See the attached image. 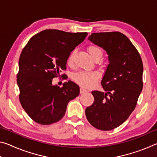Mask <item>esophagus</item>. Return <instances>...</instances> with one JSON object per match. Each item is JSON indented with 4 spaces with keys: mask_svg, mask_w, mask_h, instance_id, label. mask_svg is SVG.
Instances as JSON below:
<instances>
[{
    "mask_svg": "<svg viewBox=\"0 0 157 157\" xmlns=\"http://www.w3.org/2000/svg\"><path fill=\"white\" fill-rule=\"evenodd\" d=\"M87 91L86 89H84L83 88H80V94H85V93H86Z\"/></svg>",
    "mask_w": 157,
    "mask_h": 157,
    "instance_id": "obj_1",
    "label": "esophagus"
}]
</instances>
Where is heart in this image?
Returning a JSON list of instances; mask_svg holds the SVG:
<instances>
[{"mask_svg": "<svg viewBox=\"0 0 157 157\" xmlns=\"http://www.w3.org/2000/svg\"><path fill=\"white\" fill-rule=\"evenodd\" d=\"M88 51L91 57L95 60H100L102 56V51L99 47L96 46H90L88 48ZM74 52H72L68 59V63L71 64L73 62ZM100 73L97 71H80L73 75L74 81L85 88H90L95 84L99 78Z\"/></svg>", "mask_w": 157, "mask_h": 157, "instance_id": "heart-1", "label": "heart"}]
</instances>
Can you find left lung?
Listing matches in <instances>:
<instances>
[{
  "label": "left lung",
  "instance_id": "obj_1",
  "mask_svg": "<svg viewBox=\"0 0 157 157\" xmlns=\"http://www.w3.org/2000/svg\"><path fill=\"white\" fill-rule=\"evenodd\" d=\"M88 39L107 52L109 64L101 81L105 93L91 92L94 102L85 113L94 127L108 131L123 124L136 107L143 89V62L123 33H92Z\"/></svg>",
  "mask_w": 157,
  "mask_h": 157
}]
</instances>
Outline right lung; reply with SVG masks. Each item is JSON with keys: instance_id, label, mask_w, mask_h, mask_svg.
<instances>
[{"instance_id": "add662e5", "label": "right lung", "mask_w": 157, "mask_h": 157, "mask_svg": "<svg viewBox=\"0 0 157 157\" xmlns=\"http://www.w3.org/2000/svg\"><path fill=\"white\" fill-rule=\"evenodd\" d=\"M87 34L45 30L32 37L21 52L17 75L19 100L36 123H57L65 115L69 101L79 95V87L73 82H65L60 88L52 81L65 70L71 52Z\"/></svg>"}]
</instances>
